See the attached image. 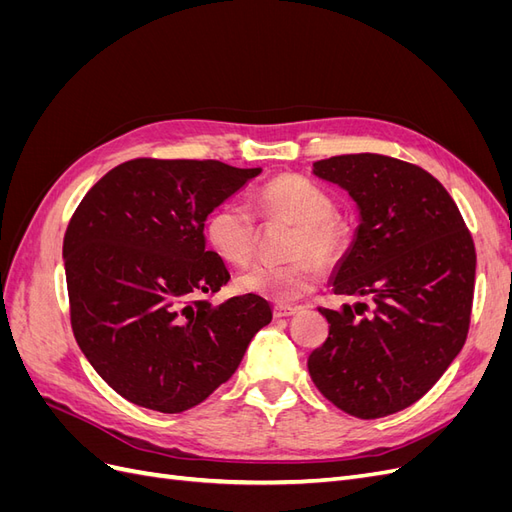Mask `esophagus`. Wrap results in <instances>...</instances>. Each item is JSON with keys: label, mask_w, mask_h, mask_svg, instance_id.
<instances>
[{"label": "esophagus", "mask_w": 512, "mask_h": 512, "mask_svg": "<svg viewBox=\"0 0 512 512\" xmlns=\"http://www.w3.org/2000/svg\"><path fill=\"white\" fill-rule=\"evenodd\" d=\"M297 312H299L297 307H284V305L273 307V316L275 318H290V316H294Z\"/></svg>", "instance_id": "esophagus-1"}]
</instances>
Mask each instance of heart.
<instances>
[{
  "label": "heart",
  "mask_w": 512,
  "mask_h": 512,
  "mask_svg": "<svg viewBox=\"0 0 512 512\" xmlns=\"http://www.w3.org/2000/svg\"><path fill=\"white\" fill-rule=\"evenodd\" d=\"M260 213L269 220L294 224L288 243L292 260L284 265H254L237 275V290L258 294L275 303H294L312 292L320 280V265L342 258L352 239L350 224L333 211V198L312 179L280 175L258 192ZM209 245L232 265H245L256 252L254 213L235 200L215 207L205 222Z\"/></svg>",
  "instance_id": "heart-1"
}]
</instances>
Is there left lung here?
I'll return each instance as SVG.
<instances>
[{
    "label": "left lung",
    "mask_w": 512,
    "mask_h": 512,
    "mask_svg": "<svg viewBox=\"0 0 512 512\" xmlns=\"http://www.w3.org/2000/svg\"><path fill=\"white\" fill-rule=\"evenodd\" d=\"M314 175L342 185L361 209L333 292L374 305L318 307L331 327L309 354V376L346 414L389 416L421 399L466 344L474 241L451 194L421 166L352 153L314 162Z\"/></svg>",
    "instance_id": "8db88e82"
}]
</instances>
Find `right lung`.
<instances>
[{"instance_id":"1","label":"right lung","mask_w":512,"mask_h":512,"mask_svg":"<svg viewBox=\"0 0 512 512\" xmlns=\"http://www.w3.org/2000/svg\"><path fill=\"white\" fill-rule=\"evenodd\" d=\"M256 175L218 160L136 158L76 207L64 237L72 333L123 399L164 414L198 406L271 322L258 294L211 305L230 273L207 250L205 220Z\"/></svg>"}]
</instances>
